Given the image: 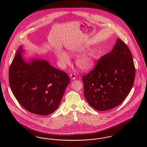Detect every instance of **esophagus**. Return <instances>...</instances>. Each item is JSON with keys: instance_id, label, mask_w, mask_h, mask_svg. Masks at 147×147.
<instances>
[{"instance_id": "esophagus-1", "label": "esophagus", "mask_w": 147, "mask_h": 147, "mask_svg": "<svg viewBox=\"0 0 147 147\" xmlns=\"http://www.w3.org/2000/svg\"><path fill=\"white\" fill-rule=\"evenodd\" d=\"M70 77L71 78V79H72V80H75V79H76V75H75V74H74V73H72L71 75H70Z\"/></svg>"}]
</instances>
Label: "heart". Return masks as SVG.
Instances as JSON below:
<instances>
[{
	"label": "heart",
	"mask_w": 147,
	"mask_h": 147,
	"mask_svg": "<svg viewBox=\"0 0 147 147\" xmlns=\"http://www.w3.org/2000/svg\"><path fill=\"white\" fill-rule=\"evenodd\" d=\"M85 49H74L69 50V53L71 55H78L83 52ZM57 57L60 63L65 66L69 63V58L68 54L63 51H57ZM96 53L94 50L90 49L86 53L78 57L76 61V64L78 67L82 71H88L92 69L96 61Z\"/></svg>",
	"instance_id": "1"
}]
</instances>
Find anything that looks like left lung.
<instances>
[{"instance_id": "obj_1", "label": "left lung", "mask_w": 147, "mask_h": 147, "mask_svg": "<svg viewBox=\"0 0 147 147\" xmlns=\"http://www.w3.org/2000/svg\"><path fill=\"white\" fill-rule=\"evenodd\" d=\"M135 77L131 53L124 42L117 39L111 52L100 59L96 67L82 78L85 98L98 111L113 109L128 96Z\"/></svg>"}]
</instances>
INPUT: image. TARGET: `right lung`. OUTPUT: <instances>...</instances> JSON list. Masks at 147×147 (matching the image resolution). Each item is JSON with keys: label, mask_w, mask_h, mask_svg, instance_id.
Listing matches in <instances>:
<instances>
[{"label": "right lung", "mask_w": 147, "mask_h": 147, "mask_svg": "<svg viewBox=\"0 0 147 147\" xmlns=\"http://www.w3.org/2000/svg\"><path fill=\"white\" fill-rule=\"evenodd\" d=\"M20 45L9 69L11 90L19 104L33 114L47 115L59 107L70 83L68 75L47 61L26 57Z\"/></svg>", "instance_id": "add662e5"}]
</instances>
